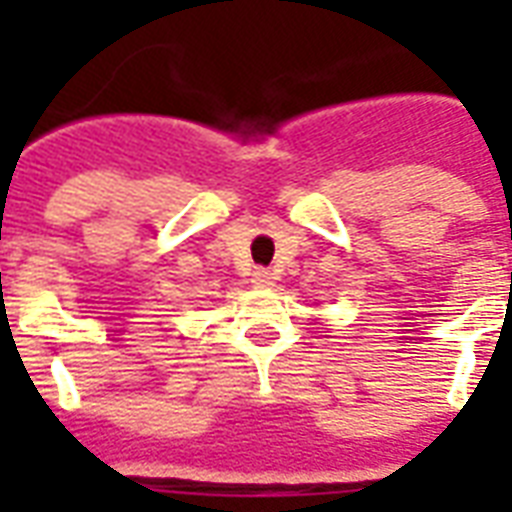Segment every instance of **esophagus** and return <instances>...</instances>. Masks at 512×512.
Returning <instances> with one entry per match:
<instances>
[{"instance_id": "1", "label": "esophagus", "mask_w": 512, "mask_h": 512, "mask_svg": "<svg viewBox=\"0 0 512 512\" xmlns=\"http://www.w3.org/2000/svg\"><path fill=\"white\" fill-rule=\"evenodd\" d=\"M252 284H255V287H260V289H268V287H273V284H276V276H273L268 268H255V273H252Z\"/></svg>"}]
</instances>
